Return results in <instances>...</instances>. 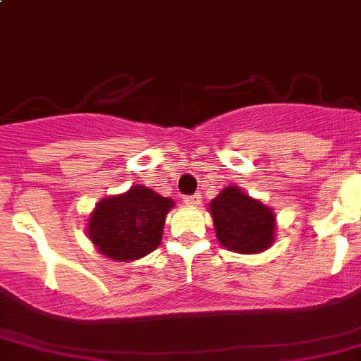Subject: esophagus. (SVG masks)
I'll use <instances>...</instances> for the list:
<instances>
[{
    "label": "esophagus",
    "mask_w": 361,
    "mask_h": 361,
    "mask_svg": "<svg viewBox=\"0 0 361 361\" xmlns=\"http://www.w3.org/2000/svg\"><path fill=\"white\" fill-rule=\"evenodd\" d=\"M200 202H202L200 195H191V197H184V204H186L188 207H197Z\"/></svg>",
    "instance_id": "34e87169"
}]
</instances>
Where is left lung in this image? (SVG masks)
<instances>
[{
  "label": "left lung",
  "mask_w": 361,
  "mask_h": 361,
  "mask_svg": "<svg viewBox=\"0 0 361 361\" xmlns=\"http://www.w3.org/2000/svg\"><path fill=\"white\" fill-rule=\"evenodd\" d=\"M219 245L243 255L271 248L276 239V214L239 186H226L209 204Z\"/></svg>",
  "instance_id": "left-lung-1"
}]
</instances>
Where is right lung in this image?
Here are the masks:
<instances>
[{
	"mask_svg": "<svg viewBox=\"0 0 361 361\" xmlns=\"http://www.w3.org/2000/svg\"><path fill=\"white\" fill-rule=\"evenodd\" d=\"M175 202L136 184L106 197L88 216L87 235L99 253L115 262H133L152 253L163 239L164 219Z\"/></svg>",
	"mask_w": 361,
	"mask_h": 361,
	"instance_id": "obj_1",
	"label": "right lung"
}]
</instances>
